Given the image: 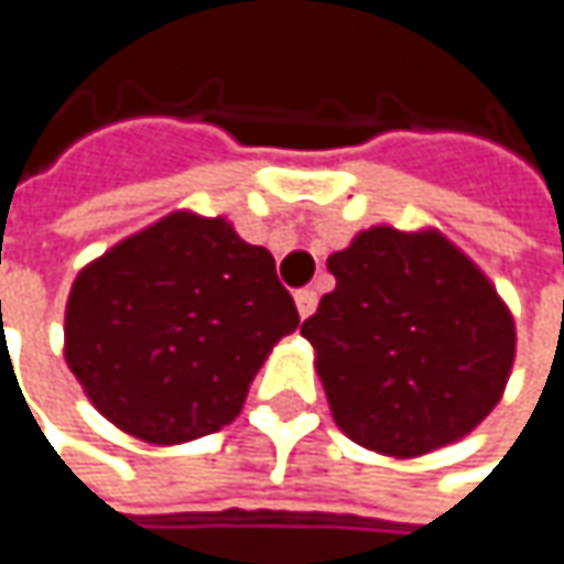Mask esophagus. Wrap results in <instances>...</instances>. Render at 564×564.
I'll use <instances>...</instances> for the list:
<instances>
[{"mask_svg":"<svg viewBox=\"0 0 564 564\" xmlns=\"http://www.w3.org/2000/svg\"><path fill=\"white\" fill-rule=\"evenodd\" d=\"M295 304L301 317H311L314 307H317V292H314V289H301V292H295Z\"/></svg>","mask_w":564,"mask_h":564,"instance_id":"1","label":"esophagus"}]
</instances>
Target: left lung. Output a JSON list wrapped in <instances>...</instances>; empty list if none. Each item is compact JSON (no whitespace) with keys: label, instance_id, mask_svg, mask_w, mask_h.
Wrapping results in <instances>:
<instances>
[{"label":"left lung","instance_id":"obj_1","mask_svg":"<svg viewBox=\"0 0 564 564\" xmlns=\"http://www.w3.org/2000/svg\"><path fill=\"white\" fill-rule=\"evenodd\" d=\"M326 269L336 289L301 336L317 349V375L346 435L380 454L419 457L492 412L514 361V321L451 240L371 228Z\"/></svg>","mask_w":564,"mask_h":564}]
</instances>
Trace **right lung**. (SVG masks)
Masks as SVG:
<instances>
[{"label": "right lung", "instance_id": "right-lung-1", "mask_svg": "<svg viewBox=\"0 0 564 564\" xmlns=\"http://www.w3.org/2000/svg\"><path fill=\"white\" fill-rule=\"evenodd\" d=\"M297 307L263 247L225 218L174 212L78 272L66 361L88 400L152 444L235 422Z\"/></svg>", "mask_w": 564, "mask_h": 564}]
</instances>
